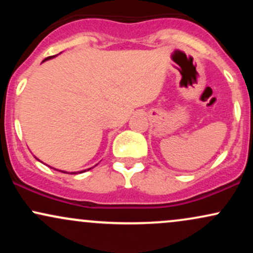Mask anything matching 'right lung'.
I'll return each instance as SVG.
<instances>
[{
    "instance_id": "add662e5",
    "label": "right lung",
    "mask_w": 253,
    "mask_h": 253,
    "mask_svg": "<svg viewBox=\"0 0 253 253\" xmlns=\"http://www.w3.org/2000/svg\"><path fill=\"white\" fill-rule=\"evenodd\" d=\"M56 56H58V54H56ZM56 56H51V57L45 58V59H43V62H46V60H48V59H52V58H54ZM37 159H38V158H37ZM90 169H92V168H90ZM90 169H88V170H90ZM59 171H62V172H64V173H69V172H66V171H63V170H59ZM84 171H86V170L78 171V172H70V173H71V175H72V173H74V175H76V173H82V172H84Z\"/></svg>"
}]
</instances>
